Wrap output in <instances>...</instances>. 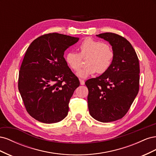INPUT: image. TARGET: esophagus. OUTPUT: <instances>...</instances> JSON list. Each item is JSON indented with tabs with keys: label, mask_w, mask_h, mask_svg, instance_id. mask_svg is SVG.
<instances>
[{
	"label": "esophagus",
	"mask_w": 156,
	"mask_h": 156,
	"mask_svg": "<svg viewBox=\"0 0 156 156\" xmlns=\"http://www.w3.org/2000/svg\"><path fill=\"white\" fill-rule=\"evenodd\" d=\"M80 83H81V85H84V80L80 79Z\"/></svg>",
	"instance_id": "34e87169"
}]
</instances>
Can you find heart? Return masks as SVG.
Returning <instances> with one entry per match:
<instances>
[{
    "instance_id": "b5f03b06",
    "label": "heart",
    "mask_w": 156,
    "mask_h": 156,
    "mask_svg": "<svg viewBox=\"0 0 156 156\" xmlns=\"http://www.w3.org/2000/svg\"><path fill=\"white\" fill-rule=\"evenodd\" d=\"M79 53L68 51L65 60L70 69L78 72L82 64V58H86L84 67L77 73L80 77L86 78L96 72L103 73L109 69L115 58V51L106 43L87 37L78 45Z\"/></svg>"
}]
</instances>
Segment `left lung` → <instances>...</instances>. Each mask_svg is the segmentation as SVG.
<instances>
[{
  "mask_svg": "<svg viewBox=\"0 0 156 156\" xmlns=\"http://www.w3.org/2000/svg\"><path fill=\"white\" fill-rule=\"evenodd\" d=\"M97 36L108 41L115 58L107 72L85 82L90 115L101 122L121 119L128 112L139 90L138 56L129 41L112 32Z\"/></svg>",
  "mask_w": 156,
  "mask_h": 156,
  "instance_id": "left-lung-1",
  "label": "left lung"
}]
</instances>
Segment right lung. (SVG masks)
Instances as JSON below:
<instances>
[{"instance_id":"add662e5","label":"right lung","mask_w":156,"mask_h":156,"mask_svg":"<svg viewBox=\"0 0 156 156\" xmlns=\"http://www.w3.org/2000/svg\"><path fill=\"white\" fill-rule=\"evenodd\" d=\"M79 40L58 33L39 36L28 48L19 73L18 88L27 112L53 124L68 115L69 102L79 85L64 53Z\"/></svg>"}]
</instances>
